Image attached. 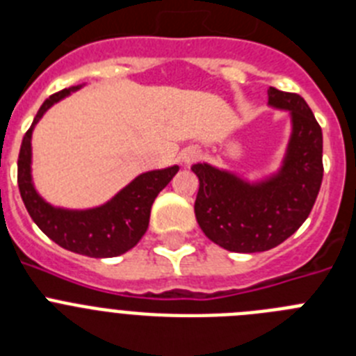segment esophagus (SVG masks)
<instances>
[{
  "mask_svg": "<svg viewBox=\"0 0 356 356\" xmlns=\"http://www.w3.org/2000/svg\"><path fill=\"white\" fill-rule=\"evenodd\" d=\"M200 159H201V151L197 149V147L191 146V147H185V149L181 151V162L184 163H193Z\"/></svg>",
  "mask_w": 356,
  "mask_h": 356,
  "instance_id": "obj_1",
  "label": "esophagus"
}]
</instances>
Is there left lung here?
I'll return each instance as SVG.
<instances>
[{
    "instance_id": "obj_1",
    "label": "left lung",
    "mask_w": 356,
    "mask_h": 356,
    "mask_svg": "<svg viewBox=\"0 0 356 356\" xmlns=\"http://www.w3.org/2000/svg\"><path fill=\"white\" fill-rule=\"evenodd\" d=\"M269 105L289 110L292 134L276 175L257 184L209 163H194L200 178L194 213L203 234L234 253H259L291 237L312 212L323 181V131L300 94L267 90Z\"/></svg>"
}]
</instances>
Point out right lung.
<instances>
[{
	"label": "right lung",
	"instance_id": "obj_1",
	"mask_svg": "<svg viewBox=\"0 0 356 356\" xmlns=\"http://www.w3.org/2000/svg\"><path fill=\"white\" fill-rule=\"evenodd\" d=\"M80 87L76 85L60 90L42 103L30 130L23 137L17 160V185L30 217L53 242L72 253L92 259H110L127 253L143 238L149 225L153 201L180 168L172 165L143 172L108 203L96 209L65 210L46 203L31 181V131L53 103L60 102Z\"/></svg>",
	"mask_w": 356,
	"mask_h": 356
}]
</instances>
